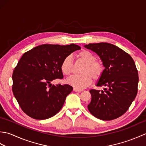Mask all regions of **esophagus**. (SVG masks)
I'll return each mask as SVG.
<instances>
[{"label": "esophagus", "instance_id": "esophagus-1", "mask_svg": "<svg viewBox=\"0 0 146 146\" xmlns=\"http://www.w3.org/2000/svg\"><path fill=\"white\" fill-rule=\"evenodd\" d=\"M73 90H74V92H82L83 90H80V89H78V88H73Z\"/></svg>", "mask_w": 146, "mask_h": 146}]
</instances>
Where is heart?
Returning a JSON list of instances; mask_svg holds the SVG:
<instances>
[{"mask_svg":"<svg viewBox=\"0 0 146 146\" xmlns=\"http://www.w3.org/2000/svg\"><path fill=\"white\" fill-rule=\"evenodd\" d=\"M80 60L85 63L81 70L82 75H74L67 80V83L73 87L83 89L90 85L92 77L98 80L102 76L104 71V65L100 60H96L94 53L86 49H83L77 54ZM61 71L65 76H70L73 71V62L71 57L68 56L65 58L61 64Z\"/></svg>","mask_w":146,"mask_h":146,"instance_id":"b5f03b06","label":"heart"}]
</instances>
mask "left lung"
I'll return each mask as SVG.
<instances>
[{"mask_svg":"<svg viewBox=\"0 0 146 146\" xmlns=\"http://www.w3.org/2000/svg\"><path fill=\"white\" fill-rule=\"evenodd\" d=\"M84 47L96 52L105 67L96 85L105 88L101 92L90 90L92 100L88 110L99 119H115L126 112L137 94L139 76L134 61L122 49L110 43H93Z\"/></svg>","mask_w":146,"mask_h":146,"instance_id":"left-lung-1","label":"left lung"}]
</instances>
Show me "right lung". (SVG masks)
I'll return each mask as SVG.
<instances>
[{"label": "right lung", "instance_id": "add662e5", "mask_svg": "<svg viewBox=\"0 0 146 146\" xmlns=\"http://www.w3.org/2000/svg\"><path fill=\"white\" fill-rule=\"evenodd\" d=\"M81 49L71 44H42L25 52L12 74V92L24 113L35 119L52 117L63 107L73 90L69 85H52L62 79L61 64L66 56Z\"/></svg>", "mask_w": 146, "mask_h": 146}]
</instances>
